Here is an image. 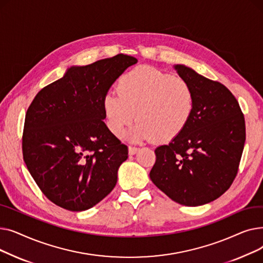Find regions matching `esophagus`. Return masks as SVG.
<instances>
[{"mask_svg":"<svg viewBox=\"0 0 263 263\" xmlns=\"http://www.w3.org/2000/svg\"><path fill=\"white\" fill-rule=\"evenodd\" d=\"M137 151H139V148L137 147H133V146H129V155L130 156H133L135 155Z\"/></svg>","mask_w":263,"mask_h":263,"instance_id":"1","label":"esophagus"}]
</instances>
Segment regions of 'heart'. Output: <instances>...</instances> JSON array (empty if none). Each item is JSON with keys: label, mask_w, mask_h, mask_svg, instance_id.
<instances>
[{"label": "heart", "mask_w": 263, "mask_h": 263, "mask_svg": "<svg viewBox=\"0 0 263 263\" xmlns=\"http://www.w3.org/2000/svg\"><path fill=\"white\" fill-rule=\"evenodd\" d=\"M117 93H106L102 101L106 126L121 136L133 122L132 141L170 142L186 127L193 114L195 96L192 86L180 78L153 67H137L121 76Z\"/></svg>", "instance_id": "1"}]
</instances>
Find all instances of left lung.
Instances as JSON below:
<instances>
[{
    "label": "left lung",
    "instance_id": "obj_1",
    "mask_svg": "<svg viewBox=\"0 0 263 263\" xmlns=\"http://www.w3.org/2000/svg\"><path fill=\"white\" fill-rule=\"evenodd\" d=\"M175 70L192 86L193 114L185 129L156 150L150 179L174 201L197 206L222 196L237 176L245 120L231 91L184 65Z\"/></svg>",
    "mask_w": 263,
    "mask_h": 263
}]
</instances>
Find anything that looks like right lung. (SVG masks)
I'll list each match as a JSON object with an SVG mask.
<instances>
[{
  "mask_svg": "<svg viewBox=\"0 0 263 263\" xmlns=\"http://www.w3.org/2000/svg\"><path fill=\"white\" fill-rule=\"evenodd\" d=\"M137 63L118 54L72 66L41 89L27 108L22 136L26 167L46 197L69 211H84L107 196L128 147L103 119L104 96Z\"/></svg>",
  "mask_w": 263,
  "mask_h": 263,
  "instance_id": "right-lung-1",
  "label": "right lung"
}]
</instances>
